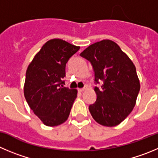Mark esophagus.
I'll return each mask as SVG.
<instances>
[{
    "label": "esophagus",
    "mask_w": 158,
    "mask_h": 158,
    "mask_svg": "<svg viewBox=\"0 0 158 158\" xmlns=\"http://www.w3.org/2000/svg\"><path fill=\"white\" fill-rule=\"evenodd\" d=\"M85 90V88H78V91H80V92H82V91H84Z\"/></svg>",
    "instance_id": "obj_1"
}]
</instances>
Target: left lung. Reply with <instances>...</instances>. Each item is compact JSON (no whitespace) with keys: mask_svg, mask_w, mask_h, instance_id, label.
<instances>
[{"mask_svg":"<svg viewBox=\"0 0 158 158\" xmlns=\"http://www.w3.org/2000/svg\"><path fill=\"white\" fill-rule=\"evenodd\" d=\"M89 60L94 81L95 102L89 106L93 118L100 125L115 127L133 111L140 85L135 65L119 46L109 40L91 44L80 54Z\"/></svg>","mask_w":158,"mask_h":158,"instance_id":"8db88e82","label":"left lung"}]
</instances>
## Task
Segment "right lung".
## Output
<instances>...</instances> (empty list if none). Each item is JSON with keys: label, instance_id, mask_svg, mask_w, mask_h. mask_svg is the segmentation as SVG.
Listing matches in <instances>:
<instances>
[{"label": "right lung", "instance_id": "add662e5", "mask_svg": "<svg viewBox=\"0 0 158 158\" xmlns=\"http://www.w3.org/2000/svg\"><path fill=\"white\" fill-rule=\"evenodd\" d=\"M80 46L60 39L46 42L25 73L24 95L34 114L48 127L68 118L77 91L64 87L66 64Z\"/></svg>", "mask_w": 158, "mask_h": 158}]
</instances>
